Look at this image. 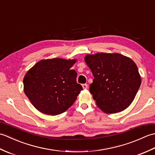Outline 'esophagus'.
I'll use <instances>...</instances> for the list:
<instances>
[{"label": "esophagus", "mask_w": 155, "mask_h": 155, "mask_svg": "<svg viewBox=\"0 0 155 155\" xmlns=\"http://www.w3.org/2000/svg\"><path fill=\"white\" fill-rule=\"evenodd\" d=\"M82 86H83V88H84V89H87V88H88V85L87 84H83Z\"/></svg>", "instance_id": "34e87169"}]
</instances>
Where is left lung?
<instances>
[{
	"label": "left lung",
	"mask_w": 155,
	"mask_h": 155,
	"mask_svg": "<svg viewBox=\"0 0 155 155\" xmlns=\"http://www.w3.org/2000/svg\"><path fill=\"white\" fill-rule=\"evenodd\" d=\"M84 61L94 77L90 93L100 109L108 114L126 109L141 84L134 62L120 54L103 52L88 54Z\"/></svg>",
	"instance_id": "8db88e82"
}]
</instances>
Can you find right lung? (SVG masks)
<instances>
[{"label":"right lung","mask_w":155,"mask_h":155,"mask_svg":"<svg viewBox=\"0 0 155 155\" xmlns=\"http://www.w3.org/2000/svg\"><path fill=\"white\" fill-rule=\"evenodd\" d=\"M75 60H42L25 74V94L41 113L57 115L73 104L83 87L77 82V73L71 69Z\"/></svg>","instance_id":"obj_1"}]
</instances>
